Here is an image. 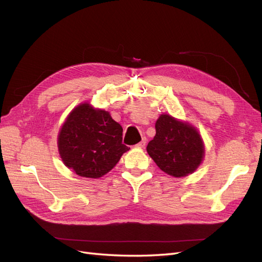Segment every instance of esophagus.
Instances as JSON below:
<instances>
[{"mask_svg":"<svg viewBox=\"0 0 262 262\" xmlns=\"http://www.w3.org/2000/svg\"><path fill=\"white\" fill-rule=\"evenodd\" d=\"M145 145H146V138H143V139H142V141L140 142V143H138V144H137V146H138V147H145Z\"/></svg>","mask_w":262,"mask_h":262,"instance_id":"1","label":"esophagus"}]
</instances>
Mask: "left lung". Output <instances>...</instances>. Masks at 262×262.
Instances as JSON below:
<instances>
[{"label":"left lung","instance_id":"left-lung-1","mask_svg":"<svg viewBox=\"0 0 262 262\" xmlns=\"http://www.w3.org/2000/svg\"><path fill=\"white\" fill-rule=\"evenodd\" d=\"M156 134L147 144V153L163 171L173 177L193 172L202 162L204 148L192 125L162 115L155 123Z\"/></svg>","mask_w":262,"mask_h":262}]
</instances>
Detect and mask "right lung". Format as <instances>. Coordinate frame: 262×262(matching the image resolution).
Listing matches in <instances>:
<instances>
[{"instance_id":"1","label":"right lung","mask_w":262,"mask_h":262,"mask_svg":"<svg viewBox=\"0 0 262 262\" xmlns=\"http://www.w3.org/2000/svg\"><path fill=\"white\" fill-rule=\"evenodd\" d=\"M58 147L67 167L87 178L106 175L130 148L122 143V126L108 112L94 109L86 102L67 118Z\"/></svg>"}]
</instances>
